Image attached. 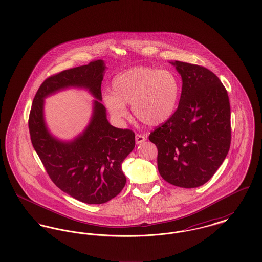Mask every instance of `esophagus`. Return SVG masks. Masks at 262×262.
Instances as JSON below:
<instances>
[{"mask_svg":"<svg viewBox=\"0 0 262 262\" xmlns=\"http://www.w3.org/2000/svg\"><path fill=\"white\" fill-rule=\"evenodd\" d=\"M145 140H146L145 136L140 135V134H137V135H136V142H137V144H140V143H142V142L145 141Z\"/></svg>","mask_w":262,"mask_h":262,"instance_id":"1","label":"esophagus"}]
</instances>
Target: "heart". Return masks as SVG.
Instances as JSON below:
<instances>
[{
    "mask_svg": "<svg viewBox=\"0 0 262 262\" xmlns=\"http://www.w3.org/2000/svg\"><path fill=\"white\" fill-rule=\"evenodd\" d=\"M112 93L104 95V103L114 118L128 117L126 105L137 120L148 126L168 122L174 115L181 96V81L169 70L138 66L116 75Z\"/></svg>",
    "mask_w": 262,
    "mask_h": 262,
    "instance_id": "b5f03b06",
    "label": "heart"
}]
</instances>
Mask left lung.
Returning a JSON list of instances; mask_svg holds the SVG:
<instances>
[{"instance_id": "8db88e82", "label": "left lung", "mask_w": 262, "mask_h": 262, "mask_svg": "<svg viewBox=\"0 0 262 262\" xmlns=\"http://www.w3.org/2000/svg\"><path fill=\"white\" fill-rule=\"evenodd\" d=\"M182 76L178 109L157 126L149 140L157 149L158 171L177 187L204 185L215 174L231 144V108L218 76L199 64L172 62Z\"/></svg>"}]
</instances>
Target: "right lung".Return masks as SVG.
<instances>
[{
  "mask_svg": "<svg viewBox=\"0 0 262 262\" xmlns=\"http://www.w3.org/2000/svg\"><path fill=\"white\" fill-rule=\"evenodd\" d=\"M105 62L62 71L46 78L33 99L28 119L32 145L52 182L63 192L88 204H102L117 196L126 182L121 165L136 145L135 133L109 124L102 100L101 83ZM84 87L98 100L82 135L70 143L60 142L48 132L42 116L43 98L63 88Z\"/></svg>",
  "mask_w": 262,
  "mask_h": 262,
  "instance_id": "add662e5",
  "label": "right lung"
}]
</instances>
